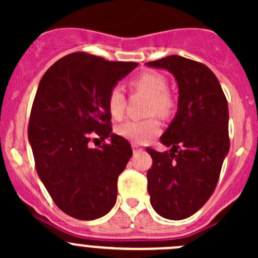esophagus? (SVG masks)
Wrapping results in <instances>:
<instances>
[{"label":"esophagus","mask_w":258,"mask_h":258,"mask_svg":"<svg viewBox=\"0 0 258 258\" xmlns=\"http://www.w3.org/2000/svg\"><path fill=\"white\" fill-rule=\"evenodd\" d=\"M132 148H134V153H139V152H142V151H144V148H142L139 144L132 145Z\"/></svg>","instance_id":"esophagus-1"}]
</instances>
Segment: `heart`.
I'll list each match as a JSON object with an SVG mask.
<instances>
[{
    "instance_id": "heart-1",
    "label": "heart",
    "mask_w": 258,
    "mask_h": 258,
    "mask_svg": "<svg viewBox=\"0 0 258 258\" xmlns=\"http://www.w3.org/2000/svg\"><path fill=\"white\" fill-rule=\"evenodd\" d=\"M167 80L156 72H146L136 77L131 82V88L135 92L145 93L150 101L147 103V114H157L166 118L172 112L173 100L167 91ZM108 111L114 118H119L126 108V97L119 88L114 87L110 91L107 97ZM161 126L156 117H148L141 121H126L119 124L116 132L123 139L135 144H144L160 134Z\"/></svg>"
}]
</instances>
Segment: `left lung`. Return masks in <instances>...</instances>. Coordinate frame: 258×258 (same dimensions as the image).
Instances as JSON below:
<instances>
[{
    "label": "left lung",
    "instance_id": "left-lung-1",
    "mask_svg": "<svg viewBox=\"0 0 258 258\" xmlns=\"http://www.w3.org/2000/svg\"><path fill=\"white\" fill-rule=\"evenodd\" d=\"M167 70L178 85L175 118L161 136L170 151L147 147L152 167L147 189L153 210L168 220H183L213 194L230 150L228 105L217 77L207 66L172 54L147 62Z\"/></svg>",
    "mask_w": 258,
    "mask_h": 258
}]
</instances>
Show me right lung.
Here are the masks:
<instances>
[{
    "label": "right lung",
    "mask_w": 258,
    "mask_h": 258,
    "mask_svg": "<svg viewBox=\"0 0 258 258\" xmlns=\"http://www.w3.org/2000/svg\"><path fill=\"white\" fill-rule=\"evenodd\" d=\"M137 64L75 52L40 81L28 123L36 171L57 207L77 220L102 217L116 204L117 178L132 148L112 134L107 97ZM96 136L110 144L90 148Z\"/></svg>",
    "instance_id": "right-lung-1"
}]
</instances>
